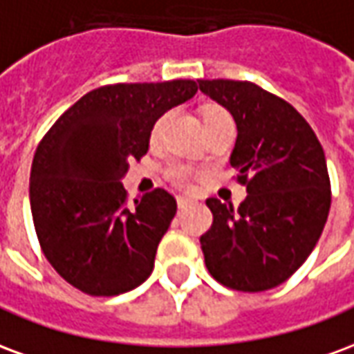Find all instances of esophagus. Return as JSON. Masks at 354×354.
<instances>
[{"label": "esophagus", "instance_id": "esophagus-1", "mask_svg": "<svg viewBox=\"0 0 354 354\" xmlns=\"http://www.w3.org/2000/svg\"><path fill=\"white\" fill-rule=\"evenodd\" d=\"M192 205H193V199H189V197H182V195L178 197V208H182V210H184V208L192 207Z\"/></svg>", "mask_w": 354, "mask_h": 354}]
</instances>
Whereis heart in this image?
Wrapping results in <instances>:
<instances>
[{
    "instance_id": "1",
    "label": "heart",
    "mask_w": 354,
    "mask_h": 354,
    "mask_svg": "<svg viewBox=\"0 0 354 354\" xmlns=\"http://www.w3.org/2000/svg\"><path fill=\"white\" fill-rule=\"evenodd\" d=\"M220 115H225V113H223V111H218V109H212V111H208L207 115H205V119H208V117H220ZM162 121H165V119L157 121V124H155L153 138H157V134H159V131H161ZM169 176L172 178L176 184L187 185L189 182H192L193 172H192V169H187V167H184V165H172V167L169 169Z\"/></svg>"
}]
</instances>
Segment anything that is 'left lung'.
Instances as JSON below:
<instances>
[{"label":"left lung","mask_w":354,"mask_h":354,"mask_svg":"<svg viewBox=\"0 0 354 354\" xmlns=\"http://www.w3.org/2000/svg\"><path fill=\"white\" fill-rule=\"evenodd\" d=\"M199 91L237 124L231 167L246 184L235 210L210 197L212 227L201 237L210 274L243 292L274 288L319 243L330 212L326 157L296 109L250 81L199 80Z\"/></svg>","instance_id":"8db88e82"}]
</instances>
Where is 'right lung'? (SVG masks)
<instances>
[{
    "instance_id": "obj_1",
    "label": "right lung",
    "mask_w": 354,
    "mask_h": 354,
    "mask_svg": "<svg viewBox=\"0 0 354 354\" xmlns=\"http://www.w3.org/2000/svg\"><path fill=\"white\" fill-rule=\"evenodd\" d=\"M192 80L119 83L91 91L64 111L37 146L30 207L45 258L88 296H119L153 271L176 214L155 189L127 203L129 161L149 149L157 119L197 93Z\"/></svg>"
}]
</instances>
